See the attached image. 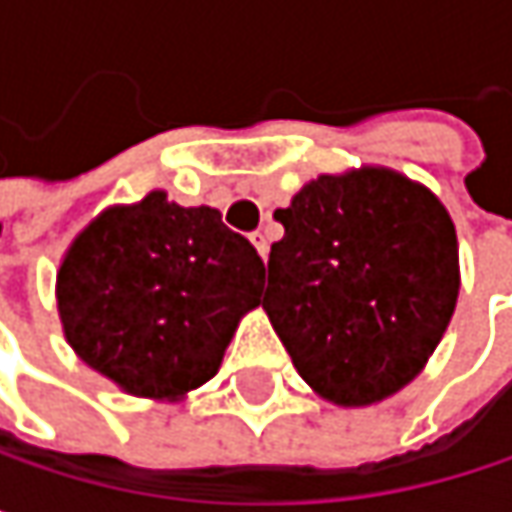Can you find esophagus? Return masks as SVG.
Here are the masks:
<instances>
[{
	"instance_id": "obj_1",
	"label": "esophagus",
	"mask_w": 512,
	"mask_h": 512,
	"mask_svg": "<svg viewBox=\"0 0 512 512\" xmlns=\"http://www.w3.org/2000/svg\"><path fill=\"white\" fill-rule=\"evenodd\" d=\"M252 243H255L257 255L266 260V255H269V240H266V234H263V231H255V234H252Z\"/></svg>"
}]
</instances>
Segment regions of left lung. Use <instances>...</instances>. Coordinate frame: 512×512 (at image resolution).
Instances as JSON below:
<instances>
[{"mask_svg":"<svg viewBox=\"0 0 512 512\" xmlns=\"http://www.w3.org/2000/svg\"><path fill=\"white\" fill-rule=\"evenodd\" d=\"M263 311L299 376L338 406L409 385L460 296L457 231L421 183L364 165L320 174L275 210Z\"/></svg>","mask_w":512,"mask_h":512,"instance_id":"8db88e82","label":"left lung"}]
</instances>
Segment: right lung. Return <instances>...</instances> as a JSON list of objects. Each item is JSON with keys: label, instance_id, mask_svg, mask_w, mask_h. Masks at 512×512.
Listing matches in <instances>:
<instances>
[{"label": "right lung", "instance_id": "add662e5", "mask_svg": "<svg viewBox=\"0 0 512 512\" xmlns=\"http://www.w3.org/2000/svg\"><path fill=\"white\" fill-rule=\"evenodd\" d=\"M263 260L213 207L151 192L103 210L55 278L73 353L121 391L180 400L216 376L240 317L260 305Z\"/></svg>", "mask_w": 512, "mask_h": 512}]
</instances>
